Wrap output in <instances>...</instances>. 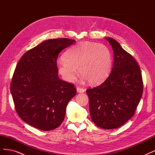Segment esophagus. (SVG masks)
<instances>
[{
	"instance_id": "obj_1",
	"label": "esophagus",
	"mask_w": 155,
	"mask_h": 155,
	"mask_svg": "<svg viewBox=\"0 0 155 155\" xmlns=\"http://www.w3.org/2000/svg\"><path fill=\"white\" fill-rule=\"evenodd\" d=\"M77 92H78V93H83V92H85V90L84 88H80V87H77Z\"/></svg>"
}]
</instances>
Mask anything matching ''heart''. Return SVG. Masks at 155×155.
Returning a JSON list of instances; mask_svg holds the SVG:
<instances>
[{
  "instance_id": "heart-1",
  "label": "heart",
  "mask_w": 155,
  "mask_h": 155,
  "mask_svg": "<svg viewBox=\"0 0 155 155\" xmlns=\"http://www.w3.org/2000/svg\"><path fill=\"white\" fill-rule=\"evenodd\" d=\"M112 67L110 51L107 46L94 42H80L70 48L58 63L59 74L66 81L76 78L78 68L82 78L92 85L102 82Z\"/></svg>"
}]
</instances>
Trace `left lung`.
I'll list each match as a JSON object with an SVG mask.
<instances>
[{"label": "left lung", "mask_w": 155, "mask_h": 155, "mask_svg": "<svg viewBox=\"0 0 155 155\" xmlns=\"http://www.w3.org/2000/svg\"><path fill=\"white\" fill-rule=\"evenodd\" d=\"M114 51L109 77L101 85L88 88L92 121L100 128H118L134 116L143 93L141 70L132 55L111 37H105Z\"/></svg>", "instance_id": "8db88e82"}]
</instances>
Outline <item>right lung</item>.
Listing matches in <instances>:
<instances>
[{
	"mask_svg": "<svg viewBox=\"0 0 155 155\" xmlns=\"http://www.w3.org/2000/svg\"><path fill=\"white\" fill-rule=\"evenodd\" d=\"M75 43L67 38L45 41L27 51L17 64L10 87L15 110L36 129L58 127L68 103L76 94L74 85L59 78L57 67L59 54Z\"/></svg>",
	"mask_w": 155,
	"mask_h": 155,
	"instance_id": "add662e5",
	"label": "right lung"
}]
</instances>
